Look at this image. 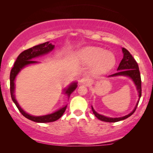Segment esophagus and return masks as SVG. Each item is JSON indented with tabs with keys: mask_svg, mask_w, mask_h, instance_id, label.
I'll list each match as a JSON object with an SVG mask.
<instances>
[{
	"mask_svg": "<svg viewBox=\"0 0 153 153\" xmlns=\"http://www.w3.org/2000/svg\"><path fill=\"white\" fill-rule=\"evenodd\" d=\"M80 83L83 85H89L91 83V80L89 79L86 78V77H83L80 80Z\"/></svg>",
	"mask_w": 153,
	"mask_h": 153,
	"instance_id": "obj_1",
	"label": "esophagus"
}]
</instances>
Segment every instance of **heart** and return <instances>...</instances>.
Instances as JSON below:
<instances>
[{"mask_svg":"<svg viewBox=\"0 0 153 153\" xmlns=\"http://www.w3.org/2000/svg\"><path fill=\"white\" fill-rule=\"evenodd\" d=\"M77 57L81 62L85 64H94L98 72H108L116 64V58L111 52H106L101 48L88 47L78 52Z\"/></svg>","mask_w":153,"mask_h":153,"instance_id":"heart-1","label":"heart"}]
</instances>
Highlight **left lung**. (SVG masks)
Here are the masks:
<instances>
[{
  "label": "left lung",
  "mask_w": 153,
  "mask_h": 153,
  "mask_svg": "<svg viewBox=\"0 0 153 153\" xmlns=\"http://www.w3.org/2000/svg\"><path fill=\"white\" fill-rule=\"evenodd\" d=\"M123 52L124 54L123 58L120 62L118 68V72L115 73L114 74L110 75L109 76H119V75H123V76H129L130 78L132 79L134 82L137 85V90L139 91V97H141V74H140L139 65H138L137 61H136L134 58H133V56L131 55L130 53L127 51L126 49L123 48ZM138 103L137 104V106L134 108V109L132 111V112H131L130 114L127 115V116L121 117V118H108V117H105L102 115H100L97 114L95 110L93 109V108L92 107V110L95 116L97 117L98 119L101 120L104 122H108V123H115L118 122V121H120L123 120H125L127 118H129V116H131L134 111L137 109V107L138 106Z\"/></svg>",
  "instance_id": "1"
}]
</instances>
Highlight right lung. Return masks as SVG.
<instances>
[{
    "mask_svg": "<svg viewBox=\"0 0 153 153\" xmlns=\"http://www.w3.org/2000/svg\"><path fill=\"white\" fill-rule=\"evenodd\" d=\"M54 47H55V46L53 45H51V43H49V42H47L45 43L35 46V47H31L30 49L25 50V51L22 52V53L19 55L15 62H14V67L12 68L11 72H10V94H11L12 101L14 102V103L15 104L16 107H17L19 111L21 114H22L23 116L26 117V118L29 119V120L34 121V122L36 123H50L57 120L58 119H59L60 117L62 116L64 112L65 111L67 106H64V107L60 108V110L57 111L53 113V114L47 115V116H33L26 114V113L20 107L17 101H16L15 99V97H14V79H15V77L16 75H17L18 73L19 72V71L22 70L23 68H24L25 66L27 65L37 62V61L33 60V58L37 57V56H39L41 55H43V54L47 53L48 52L52 51V50L53 49ZM76 83H72V84H71L68 89L65 90V93L68 95V97H70L71 93L76 88Z\"/></svg>",
    "mask_w": 153,
    "mask_h": 153,
    "instance_id": "obj_1",
    "label": "right lung"
}]
</instances>
